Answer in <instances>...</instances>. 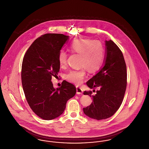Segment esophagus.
Wrapping results in <instances>:
<instances>
[{
	"label": "esophagus",
	"instance_id": "esophagus-1",
	"mask_svg": "<svg viewBox=\"0 0 149 149\" xmlns=\"http://www.w3.org/2000/svg\"><path fill=\"white\" fill-rule=\"evenodd\" d=\"M77 94H83V89L79 87V86H77Z\"/></svg>",
	"mask_w": 149,
	"mask_h": 149
}]
</instances>
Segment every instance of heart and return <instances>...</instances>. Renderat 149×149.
<instances>
[{
  "mask_svg": "<svg viewBox=\"0 0 149 149\" xmlns=\"http://www.w3.org/2000/svg\"><path fill=\"white\" fill-rule=\"evenodd\" d=\"M70 49L72 52L81 56L80 65L84 68L69 72L66 75V79L72 83L80 85L85 78L86 69L89 72H95L100 68L104 58V50L99 41L85 38L73 40L70 45ZM67 59L68 54L64 50H61L58 56L61 67L65 66Z\"/></svg>",
  "mask_w": 149,
  "mask_h": 149,
  "instance_id": "b5f03b06",
  "label": "heart"
}]
</instances>
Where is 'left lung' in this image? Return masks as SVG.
I'll use <instances>...</instances> for the list:
<instances>
[{"instance_id": "obj_1", "label": "left lung", "mask_w": 149, "mask_h": 149, "mask_svg": "<svg viewBox=\"0 0 149 149\" xmlns=\"http://www.w3.org/2000/svg\"><path fill=\"white\" fill-rule=\"evenodd\" d=\"M105 45L103 67L86 83L91 89L98 90L95 95L92 91L84 92L93 99L89 106L83 108L84 113L97 120L107 119L116 113L122 103L127 85V69L122 51L112 40L106 41Z\"/></svg>"}]
</instances>
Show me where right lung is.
I'll use <instances>...</instances> for the list:
<instances>
[{"instance_id": "right-lung-1", "label": "right lung", "mask_w": 149, "mask_h": 149, "mask_svg": "<svg viewBox=\"0 0 149 149\" xmlns=\"http://www.w3.org/2000/svg\"><path fill=\"white\" fill-rule=\"evenodd\" d=\"M69 36L47 33L32 43L26 52L22 65V84L32 110L45 120H51L63 113L66 102L76 94V88L64 80L54 88L52 77L60 70L58 56Z\"/></svg>"}]
</instances>
